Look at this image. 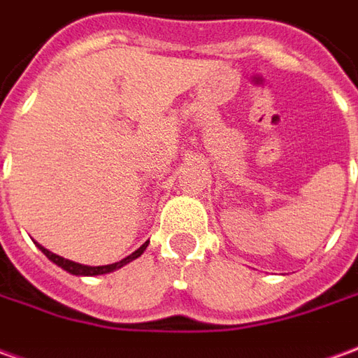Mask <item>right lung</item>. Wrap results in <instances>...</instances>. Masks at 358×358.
Here are the masks:
<instances>
[{"mask_svg":"<svg viewBox=\"0 0 358 358\" xmlns=\"http://www.w3.org/2000/svg\"><path fill=\"white\" fill-rule=\"evenodd\" d=\"M36 247L45 252V257L48 259V261H52L55 264H58L60 268H64L66 272H70V274H76V276H97V274H108V272L117 271V268H121V266H125L127 262L138 259V257L145 252V249L148 247V241L145 243V245H141L135 252H131L129 257H125L123 261L113 262V264H106V266H86V264H78V262L68 261V259H62V257H58V255H55V252H50V250L45 249V247H43V245H38V243H36Z\"/></svg>","mask_w":358,"mask_h":358,"instance_id":"right-lung-1","label":"right lung"}]
</instances>
